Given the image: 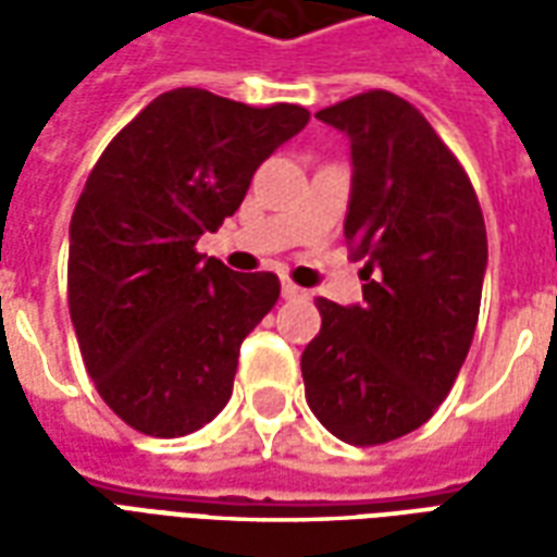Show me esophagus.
Here are the masks:
<instances>
[{"mask_svg":"<svg viewBox=\"0 0 557 557\" xmlns=\"http://www.w3.org/2000/svg\"><path fill=\"white\" fill-rule=\"evenodd\" d=\"M283 298H289V301H295V298H307V289L295 286L292 280H283Z\"/></svg>","mask_w":557,"mask_h":557,"instance_id":"34e87169","label":"esophagus"}]
</instances>
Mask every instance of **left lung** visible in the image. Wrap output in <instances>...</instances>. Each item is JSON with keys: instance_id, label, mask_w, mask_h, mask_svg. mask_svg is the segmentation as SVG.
I'll list each match as a JSON object with an SVG mask.
<instances>
[{"instance_id": "left-lung-1", "label": "left lung", "mask_w": 557, "mask_h": 557, "mask_svg": "<svg viewBox=\"0 0 557 557\" xmlns=\"http://www.w3.org/2000/svg\"><path fill=\"white\" fill-rule=\"evenodd\" d=\"M351 143L346 242L363 301L319 298L307 406L346 444L394 442L435 414L466 363L486 274L478 194L432 125L385 89L319 110Z\"/></svg>"}]
</instances>
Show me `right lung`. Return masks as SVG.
<instances>
[{
	"instance_id": "obj_1",
	"label": "right lung",
	"mask_w": 557,
	"mask_h": 557,
	"mask_svg": "<svg viewBox=\"0 0 557 557\" xmlns=\"http://www.w3.org/2000/svg\"><path fill=\"white\" fill-rule=\"evenodd\" d=\"M307 122L298 103L172 89L89 172L71 218L67 307L91 382L127 426L178 438L230 403L242 339L277 304L280 280L235 274L196 242Z\"/></svg>"
}]
</instances>
